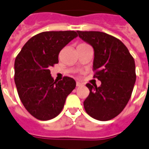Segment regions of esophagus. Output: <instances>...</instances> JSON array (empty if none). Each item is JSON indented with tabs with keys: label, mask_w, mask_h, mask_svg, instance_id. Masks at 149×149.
Instances as JSON below:
<instances>
[{
	"label": "esophagus",
	"mask_w": 149,
	"mask_h": 149,
	"mask_svg": "<svg viewBox=\"0 0 149 149\" xmlns=\"http://www.w3.org/2000/svg\"><path fill=\"white\" fill-rule=\"evenodd\" d=\"M82 86V84L80 82H77V87H79V86Z\"/></svg>",
	"instance_id": "1"
}]
</instances>
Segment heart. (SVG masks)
Wrapping results in <instances>:
<instances>
[{
    "label": "heart",
    "instance_id": "heart-1",
    "mask_svg": "<svg viewBox=\"0 0 149 149\" xmlns=\"http://www.w3.org/2000/svg\"><path fill=\"white\" fill-rule=\"evenodd\" d=\"M84 44H86V43H81V44H79V45H84Z\"/></svg>",
    "mask_w": 149,
    "mask_h": 149
}]
</instances>
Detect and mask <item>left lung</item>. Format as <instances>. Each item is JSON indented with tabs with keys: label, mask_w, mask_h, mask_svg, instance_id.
<instances>
[{
	"label": "left lung",
	"mask_w": 149,
	"mask_h": 149,
	"mask_svg": "<svg viewBox=\"0 0 149 149\" xmlns=\"http://www.w3.org/2000/svg\"><path fill=\"white\" fill-rule=\"evenodd\" d=\"M94 49L93 78L100 86L86 84L90 94L84 100L85 111L98 120L113 119L124 110L136 80L134 58L118 38L101 31H77Z\"/></svg>",
	"instance_id": "obj_1"
}]
</instances>
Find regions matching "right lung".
I'll list each match as a JSON object with an SVG mask.
<instances>
[{
	"label": "right lung",
	"instance_id": "1",
	"mask_svg": "<svg viewBox=\"0 0 149 149\" xmlns=\"http://www.w3.org/2000/svg\"><path fill=\"white\" fill-rule=\"evenodd\" d=\"M77 36L75 31H43L31 37L15 58L17 93L25 109L38 120L58 116L76 87L71 77L54 81L49 69L58 63L61 50Z\"/></svg>",
	"mask_w": 149,
	"mask_h": 149
}]
</instances>
